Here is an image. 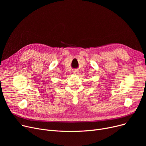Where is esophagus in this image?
Segmentation results:
<instances>
[{
	"instance_id": "1",
	"label": "esophagus",
	"mask_w": 146,
	"mask_h": 146,
	"mask_svg": "<svg viewBox=\"0 0 146 146\" xmlns=\"http://www.w3.org/2000/svg\"><path fill=\"white\" fill-rule=\"evenodd\" d=\"M73 73H74V74H78V73H79V71L77 70H74L73 71Z\"/></svg>"
}]
</instances>
